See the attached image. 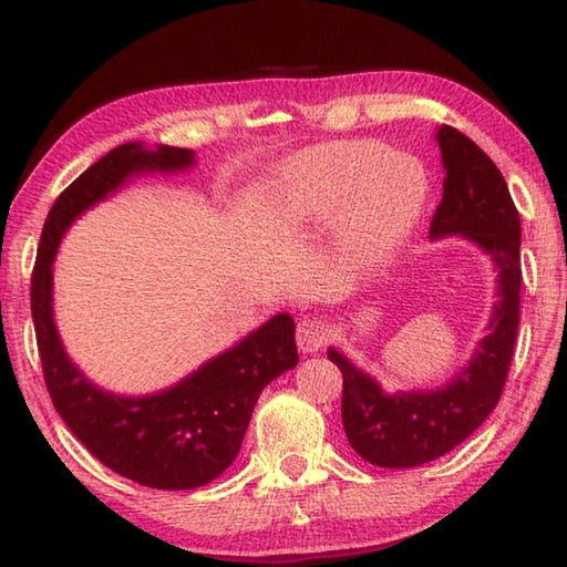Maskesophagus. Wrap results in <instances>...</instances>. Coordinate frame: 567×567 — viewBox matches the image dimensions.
<instances>
[{"label":"esophagus","instance_id":"obj_1","mask_svg":"<svg viewBox=\"0 0 567 567\" xmlns=\"http://www.w3.org/2000/svg\"><path fill=\"white\" fill-rule=\"evenodd\" d=\"M331 331H328V326L319 319H301L297 326V348L299 352L311 354V352H319Z\"/></svg>","mask_w":567,"mask_h":567}]
</instances>
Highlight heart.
<instances>
[{
    "label": "heart",
    "instance_id": "1",
    "mask_svg": "<svg viewBox=\"0 0 567 567\" xmlns=\"http://www.w3.org/2000/svg\"><path fill=\"white\" fill-rule=\"evenodd\" d=\"M427 171L411 154L374 142H328L297 154L266 181L270 205L289 229H313L340 217L352 256L379 262L411 239L427 203Z\"/></svg>",
    "mask_w": 567,
    "mask_h": 567
}]
</instances>
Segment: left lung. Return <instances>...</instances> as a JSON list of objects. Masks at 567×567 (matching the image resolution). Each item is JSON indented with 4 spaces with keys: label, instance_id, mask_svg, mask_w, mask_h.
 <instances>
[{
    "label": "left lung",
    "instance_id": "1",
    "mask_svg": "<svg viewBox=\"0 0 567 567\" xmlns=\"http://www.w3.org/2000/svg\"><path fill=\"white\" fill-rule=\"evenodd\" d=\"M444 183L430 239H466L495 270V301L485 336L468 364L446 384L417 391H384L343 350L328 360L343 372V427L348 442L381 468H411L444 456L478 430L503 393L519 326V213L499 168L464 133L440 125Z\"/></svg>",
    "mask_w": 567,
    "mask_h": 567
}]
</instances>
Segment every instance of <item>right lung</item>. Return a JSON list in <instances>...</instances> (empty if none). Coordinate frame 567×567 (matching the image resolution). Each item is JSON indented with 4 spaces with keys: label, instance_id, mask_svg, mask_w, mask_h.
<instances>
[{
    "label": "right lung",
    "instance_id": "add662e5",
    "mask_svg": "<svg viewBox=\"0 0 567 567\" xmlns=\"http://www.w3.org/2000/svg\"><path fill=\"white\" fill-rule=\"evenodd\" d=\"M195 164L193 150L117 144L52 205L31 280L38 352L58 413L101 464L159 491L200 488L231 466L260 391L299 362L295 319L275 313L176 384L127 396L94 384L64 350L52 305V266L62 236L86 209L109 200L127 181L183 174Z\"/></svg>",
    "mask_w": 567,
    "mask_h": 567
}]
</instances>
